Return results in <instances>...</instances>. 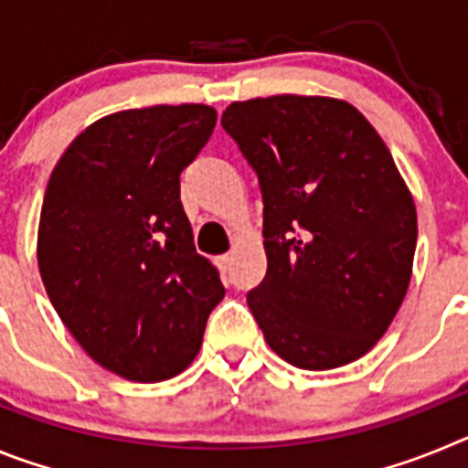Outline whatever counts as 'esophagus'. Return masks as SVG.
<instances>
[{"mask_svg": "<svg viewBox=\"0 0 468 468\" xmlns=\"http://www.w3.org/2000/svg\"><path fill=\"white\" fill-rule=\"evenodd\" d=\"M231 264H234V255H231V253H225V255H220V258H218V267H220L222 271H229Z\"/></svg>", "mask_w": 468, "mask_h": 468, "instance_id": "esophagus-1", "label": "esophagus"}]
</instances>
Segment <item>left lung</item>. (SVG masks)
<instances>
[{
  "label": "left lung",
  "instance_id": "8db88e82",
  "mask_svg": "<svg viewBox=\"0 0 468 468\" xmlns=\"http://www.w3.org/2000/svg\"><path fill=\"white\" fill-rule=\"evenodd\" d=\"M222 128L262 192L267 274L246 297L264 340L304 370L356 361L394 321L417 246L415 201L387 144L335 98L231 102Z\"/></svg>",
  "mask_w": 468,
  "mask_h": 468
}]
</instances>
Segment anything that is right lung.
I'll use <instances>...</instances> for the list:
<instances>
[{"instance_id":"add662e5","label":"right lung","mask_w":468,"mask_h":468,"mask_svg":"<svg viewBox=\"0 0 468 468\" xmlns=\"http://www.w3.org/2000/svg\"><path fill=\"white\" fill-rule=\"evenodd\" d=\"M215 119L208 105L110 114L74 138L44 194L37 260L48 300L95 363L133 382L183 373L225 297L180 201V173Z\"/></svg>"}]
</instances>
